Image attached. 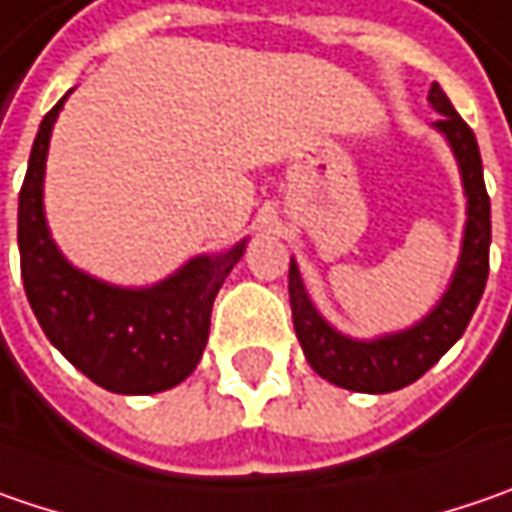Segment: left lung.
Here are the masks:
<instances>
[{
	"label": "left lung",
	"mask_w": 512,
	"mask_h": 512,
	"mask_svg": "<svg viewBox=\"0 0 512 512\" xmlns=\"http://www.w3.org/2000/svg\"><path fill=\"white\" fill-rule=\"evenodd\" d=\"M427 100L441 114V120L433 125L438 134H444V140L456 154L461 186L467 197V223L458 266L433 312L410 329L381 335L372 341L346 338L309 300L298 263H289V303L303 355L321 378L352 392H395L418 381L464 335L490 272V197L484 189L476 134L458 117L453 102L447 100L438 82H433Z\"/></svg>",
	"instance_id": "1"
}]
</instances>
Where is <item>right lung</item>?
<instances>
[{
	"mask_svg": "<svg viewBox=\"0 0 512 512\" xmlns=\"http://www.w3.org/2000/svg\"><path fill=\"white\" fill-rule=\"evenodd\" d=\"M71 94V91H68ZM36 131L19 191L22 283L48 341L94 384L120 395H151L186 381L209 341L212 303L246 252L191 257L174 275L140 289L91 278L56 249L45 220V160L62 102Z\"/></svg>",
	"mask_w": 512,
	"mask_h": 512,
	"instance_id": "obj_1",
	"label": "right lung"
}]
</instances>
